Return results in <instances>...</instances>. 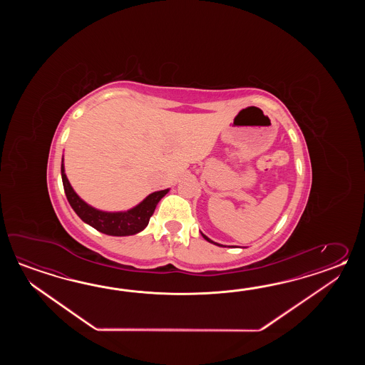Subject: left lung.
Wrapping results in <instances>:
<instances>
[{
    "mask_svg": "<svg viewBox=\"0 0 365 365\" xmlns=\"http://www.w3.org/2000/svg\"><path fill=\"white\" fill-rule=\"evenodd\" d=\"M202 236H203V237H205V239H206V240L209 241V242H212V244H217V242H214V241L210 240L209 237H207V236H205V235H203V233H202ZM217 245H220V244H217ZM220 247H222V245H220Z\"/></svg>",
    "mask_w": 365,
    "mask_h": 365,
    "instance_id": "left-lung-1",
    "label": "left lung"
}]
</instances>
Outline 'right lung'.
Returning a JSON list of instances; mask_svg holds the SVG:
<instances>
[{"label": "right lung", "mask_w": 365, "mask_h": 365, "mask_svg": "<svg viewBox=\"0 0 365 365\" xmlns=\"http://www.w3.org/2000/svg\"><path fill=\"white\" fill-rule=\"evenodd\" d=\"M61 176L66 198L69 201L70 206L77 212L78 217L87 225L98 230L99 232L110 235V236H129L145 230L148 225L150 217L155 211L158 202L168 193V189H165V190L150 194L145 201L140 202L138 206L126 212H106V211L93 209L78 197L65 175L63 164H61Z\"/></svg>", "instance_id": "1"}]
</instances>
